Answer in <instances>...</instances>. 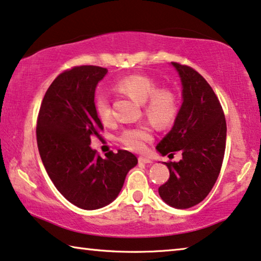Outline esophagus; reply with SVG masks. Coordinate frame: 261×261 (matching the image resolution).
Returning a JSON list of instances; mask_svg holds the SVG:
<instances>
[{
	"label": "esophagus",
	"instance_id": "34e87169",
	"mask_svg": "<svg viewBox=\"0 0 261 261\" xmlns=\"http://www.w3.org/2000/svg\"><path fill=\"white\" fill-rule=\"evenodd\" d=\"M138 162L139 163H144V164H150V163H152V161H151L150 158L143 157V155H141V157H138Z\"/></svg>",
	"mask_w": 261,
	"mask_h": 261
}]
</instances>
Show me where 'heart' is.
<instances>
[{
  "mask_svg": "<svg viewBox=\"0 0 261 261\" xmlns=\"http://www.w3.org/2000/svg\"><path fill=\"white\" fill-rule=\"evenodd\" d=\"M116 88L120 92L126 93L139 103H144V112L146 117L157 126H166L172 122L177 114V98L169 89H158L155 82L144 75H130L118 81ZM97 117L103 123L112 119L111 106L109 98L99 92L93 100ZM152 139V132L147 125L126 127L119 136L120 143L134 151H141L146 142Z\"/></svg>",
  "mask_w": 261,
  "mask_h": 261,
  "instance_id": "heart-1",
  "label": "heart"
}]
</instances>
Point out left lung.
Listing matches in <instances>:
<instances>
[{"label":"left lung","instance_id":"1","mask_svg":"<svg viewBox=\"0 0 261 261\" xmlns=\"http://www.w3.org/2000/svg\"><path fill=\"white\" fill-rule=\"evenodd\" d=\"M179 73L182 104L174 125L155 146L163 155L181 151L179 162L165 163L170 178L159 186V196L176 208L203 201L220 173L226 146V120L215 91L189 65L171 62Z\"/></svg>","mask_w":261,"mask_h":261}]
</instances>
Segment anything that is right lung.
I'll return each mask as SVG.
<instances>
[{
  "label": "right lung",
  "instance_id": "right-lung-1",
  "mask_svg": "<svg viewBox=\"0 0 261 261\" xmlns=\"http://www.w3.org/2000/svg\"><path fill=\"white\" fill-rule=\"evenodd\" d=\"M106 68L81 65L60 73L46 90L37 117V146L50 179L65 199L83 210L110 204L137 157L126 150L102 158L90 147L103 125L93 100Z\"/></svg>",
  "mask_w": 261,
  "mask_h": 261
}]
</instances>
